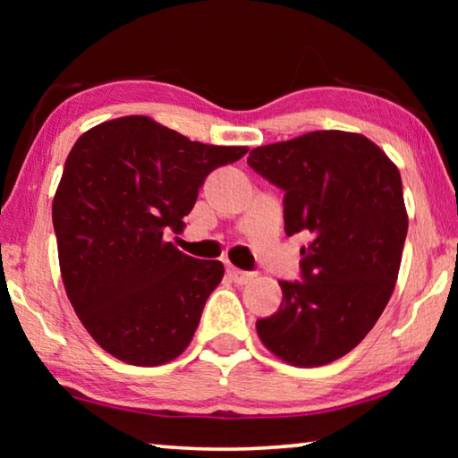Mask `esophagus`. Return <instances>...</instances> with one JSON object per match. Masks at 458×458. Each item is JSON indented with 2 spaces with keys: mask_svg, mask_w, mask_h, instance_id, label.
<instances>
[{
  "mask_svg": "<svg viewBox=\"0 0 458 458\" xmlns=\"http://www.w3.org/2000/svg\"><path fill=\"white\" fill-rule=\"evenodd\" d=\"M228 275H230L232 281L238 283V284H244V283L252 281V278L257 276L254 273H250V270H240L236 267H228Z\"/></svg>",
  "mask_w": 458,
  "mask_h": 458,
  "instance_id": "34e87169",
  "label": "esophagus"
}]
</instances>
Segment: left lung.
I'll return each mask as SVG.
<instances>
[{
	"label": "left lung",
	"mask_w": 458,
	"mask_h": 458,
	"mask_svg": "<svg viewBox=\"0 0 458 458\" xmlns=\"http://www.w3.org/2000/svg\"><path fill=\"white\" fill-rule=\"evenodd\" d=\"M248 165L284 191L286 236L305 234L301 278L278 281L259 337L286 363L344 358L374 327L396 284L408 216L398 167L368 137L313 131L257 147Z\"/></svg>",
	"instance_id": "left-lung-1"
}]
</instances>
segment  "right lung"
Wrapping results in <instances>:
<instances>
[{
	"instance_id": "add662e5",
	"label": "right lung",
	"mask_w": 458,
	"mask_h": 458,
	"mask_svg": "<svg viewBox=\"0 0 458 458\" xmlns=\"http://www.w3.org/2000/svg\"><path fill=\"white\" fill-rule=\"evenodd\" d=\"M246 147H218L149 117L106 121L68 153L52 222L68 299L92 339L131 366H161L190 345L220 260L188 257L180 232L214 169Z\"/></svg>"
}]
</instances>
